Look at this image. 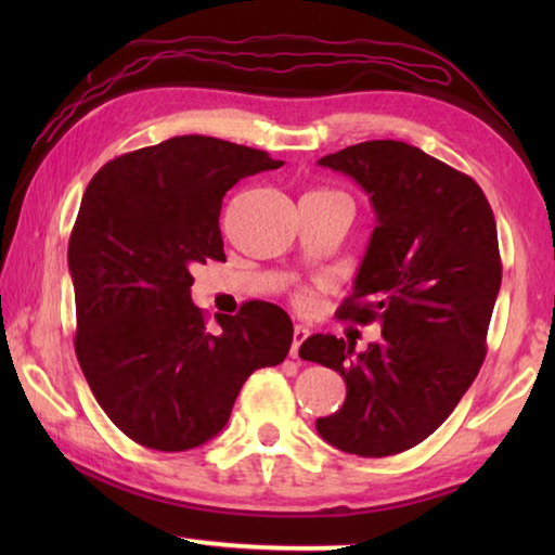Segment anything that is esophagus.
Wrapping results in <instances>:
<instances>
[{"label": "esophagus", "mask_w": 555, "mask_h": 555, "mask_svg": "<svg viewBox=\"0 0 555 555\" xmlns=\"http://www.w3.org/2000/svg\"><path fill=\"white\" fill-rule=\"evenodd\" d=\"M306 337H308V327L296 325L294 327V343H291V357H294V360H298V350H300V345H304Z\"/></svg>", "instance_id": "esophagus-1"}]
</instances>
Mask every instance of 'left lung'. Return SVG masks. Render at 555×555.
<instances>
[{
    "label": "left lung",
    "instance_id": "1",
    "mask_svg": "<svg viewBox=\"0 0 555 555\" xmlns=\"http://www.w3.org/2000/svg\"><path fill=\"white\" fill-rule=\"evenodd\" d=\"M318 164L350 176L377 212L337 318L377 321L382 340L364 352L335 335L300 345L347 387L315 428L343 453L397 455L443 424L482 367L502 286L494 215L473 178L411 144L374 139Z\"/></svg>",
    "mask_w": 555,
    "mask_h": 555
}]
</instances>
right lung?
Wrapping results in <instances>:
<instances>
[{
	"instance_id": "obj_1",
	"label": "right lung",
	"mask_w": 555,
	"mask_h": 555,
	"mask_svg": "<svg viewBox=\"0 0 555 555\" xmlns=\"http://www.w3.org/2000/svg\"><path fill=\"white\" fill-rule=\"evenodd\" d=\"M281 164L188 134L112 158L88 183L68 244L75 354L102 411L139 446L208 443L249 374L286 360L294 323L279 306L249 300L210 331L191 300L193 267L224 259V193Z\"/></svg>"
}]
</instances>
